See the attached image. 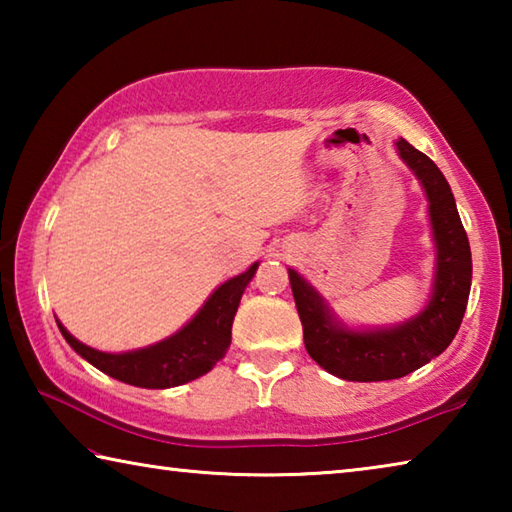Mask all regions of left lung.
<instances>
[{"label": "left lung", "instance_id": "left-lung-1", "mask_svg": "<svg viewBox=\"0 0 512 512\" xmlns=\"http://www.w3.org/2000/svg\"><path fill=\"white\" fill-rule=\"evenodd\" d=\"M397 153L427 194L436 241V275L431 298L418 316L395 327L350 329L336 320L320 293L289 268L291 291L305 334V348L320 368L348 381L400 379L447 350L461 327L470 298L472 253L452 187L433 160L397 140Z\"/></svg>", "mask_w": 512, "mask_h": 512}]
</instances>
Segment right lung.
Instances as JSON below:
<instances>
[{
  "instance_id": "right-lung-1",
  "label": "right lung",
  "mask_w": 512,
  "mask_h": 512,
  "mask_svg": "<svg viewBox=\"0 0 512 512\" xmlns=\"http://www.w3.org/2000/svg\"><path fill=\"white\" fill-rule=\"evenodd\" d=\"M257 266L259 262L250 266L246 273L223 282L183 329L149 348L119 354L99 352L74 339L60 325V320L56 323L76 354H81L85 361H90L94 368L106 375L140 388L180 386L203 377L216 366V361L225 357L232 341V320H235L239 300L244 296L248 282L253 280Z\"/></svg>"
}]
</instances>
